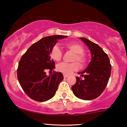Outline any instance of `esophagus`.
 <instances>
[{
  "label": "esophagus",
  "instance_id": "esophagus-1",
  "mask_svg": "<svg viewBox=\"0 0 127 127\" xmlns=\"http://www.w3.org/2000/svg\"><path fill=\"white\" fill-rule=\"evenodd\" d=\"M63 76H64V78H67V77L68 76V75H65V74H64Z\"/></svg>",
  "mask_w": 127,
  "mask_h": 127
}]
</instances>
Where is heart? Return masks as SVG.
I'll list each match as a JSON object with an SVG mask.
<instances>
[{
    "label": "heart",
    "instance_id": "1",
    "mask_svg": "<svg viewBox=\"0 0 127 127\" xmlns=\"http://www.w3.org/2000/svg\"><path fill=\"white\" fill-rule=\"evenodd\" d=\"M65 47L68 50L75 53L72 59L73 62H78L81 65H84L87 62V57L84 53V47L79 43L76 42H70L65 45ZM51 57L56 62H59L62 59L63 53L60 48L55 45L51 49ZM77 62H73L71 63H61L57 66V70L65 75H70L72 72L78 70L79 68V64Z\"/></svg>",
    "mask_w": 127,
    "mask_h": 127
}]
</instances>
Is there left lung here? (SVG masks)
Masks as SVG:
<instances>
[{
	"label": "left lung",
	"instance_id": "obj_1",
	"mask_svg": "<svg viewBox=\"0 0 127 127\" xmlns=\"http://www.w3.org/2000/svg\"><path fill=\"white\" fill-rule=\"evenodd\" d=\"M80 39L90 49L91 60L84 71L78 73L84 77V79L76 77V82L72 87V90L78 98L91 100L97 98L106 88L112 67L108 55L100 46L85 37H80Z\"/></svg>",
	"mask_w": 127,
	"mask_h": 127
}]
</instances>
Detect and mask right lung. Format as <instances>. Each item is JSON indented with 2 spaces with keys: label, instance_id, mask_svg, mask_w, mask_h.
<instances>
[{
  "label": "right lung",
  "instance_id": "obj_1",
  "mask_svg": "<svg viewBox=\"0 0 127 127\" xmlns=\"http://www.w3.org/2000/svg\"><path fill=\"white\" fill-rule=\"evenodd\" d=\"M67 36L54 35L43 37L33 43L18 63L17 77L21 88L30 98L37 101H46L54 96L59 84L63 80L61 72L47 76L45 70L55 68L51 59V49L58 39Z\"/></svg>",
  "mask_w": 127,
  "mask_h": 127
}]
</instances>
